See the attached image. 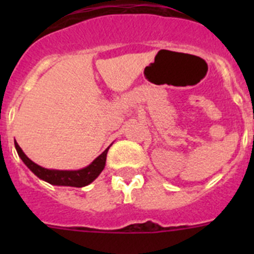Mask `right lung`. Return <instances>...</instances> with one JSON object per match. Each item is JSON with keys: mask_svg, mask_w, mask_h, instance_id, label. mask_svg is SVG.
Wrapping results in <instances>:
<instances>
[{"mask_svg": "<svg viewBox=\"0 0 254 254\" xmlns=\"http://www.w3.org/2000/svg\"><path fill=\"white\" fill-rule=\"evenodd\" d=\"M15 147L21 158V160L25 163L26 167L34 173L38 178L43 179V181L48 182L51 185L55 186H69V187H85V186L90 185L91 182L99 176L102 170L105 167V160H107V152L109 150L108 147L103 154H100L89 167L84 168L80 170H49L46 168L39 167L34 161H31L30 159L22 152L21 147L15 142Z\"/></svg>", "mask_w": 254, "mask_h": 254, "instance_id": "right-lung-1", "label": "right lung"}]
</instances>
